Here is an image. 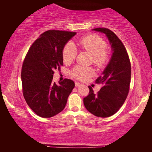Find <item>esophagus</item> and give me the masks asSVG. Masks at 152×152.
I'll list each match as a JSON object with an SVG mask.
<instances>
[{
	"instance_id": "obj_1",
	"label": "esophagus",
	"mask_w": 152,
	"mask_h": 152,
	"mask_svg": "<svg viewBox=\"0 0 152 152\" xmlns=\"http://www.w3.org/2000/svg\"><path fill=\"white\" fill-rule=\"evenodd\" d=\"M82 85V84L81 83H80V82H75V86H81Z\"/></svg>"
}]
</instances>
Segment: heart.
I'll list each match as a JSON object with an SVG mask.
<instances>
[{
  "label": "heart",
  "instance_id": "obj_1",
  "mask_svg": "<svg viewBox=\"0 0 152 152\" xmlns=\"http://www.w3.org/2000/svg\"><path fill=\"white\" fill-rule=\"evenodd\" d=\"M78 45L82 50L87 51L92 56V61L97 66H101L106 63L108 54L106 52L107 43L101 37L95 35L86 36L80 40ZM76 50L72 43L66 44L63 50L64 63L69 64L76 58ZM93 74V70L89 68L77 66L72 71V75L76 78L84 80Z\"/></svg>",
  "mask_w": 152,
  "mask_h": 152
}]
</instances>
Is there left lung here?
<instances>
[{"mask_svg":"<svg viewBox=\"0 0 152 152\" xmlns=\"http://www.w3.org/2000/svg\"><path fill=\"white\" fill-rule=\"evenodd\" d=\"M92 30L106 35L111 45L112 55L101 76L96 80L103 86L97 94L89 86V94L84 98V104L95 116L109 117L119 110L127 99L132 74L131 64L124 45L112 31L106 28Z\"/></svg>","mask_w":152,"mask_h":152,"instance_id":"obj_1","label":"left lung"}]
</instances>
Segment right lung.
I'll return each instance as SVG.
<instances>
[{"instance_id":"add662e5","label":"right lung","mask_w":152,"mask_h":152,"mask_svg":"<svg viewBox=\"0 0 152 152\" xmlns=\"http://www.w3.org/2000/svg\"><path fill=\"white\" fill-rule=\"evenodd\" d=\"M76 32L49 30L31 46L21 70L23 96L38 116L50 118L62 111L75 86L70 79L53 81L54 70L63 66V50Z\"/></svg>"}]
</instances>
